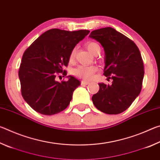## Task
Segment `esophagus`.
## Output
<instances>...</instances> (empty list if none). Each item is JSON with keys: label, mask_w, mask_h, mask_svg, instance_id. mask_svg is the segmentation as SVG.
Here are the masks:
<instances>
[{"label": "esophagus", "mask_w": 160, "mask_h": 160, "mask_svg": "<svg viewBox=\"0 0 160 160\" xmlns=\"http://www.w3.org/2000/svg\"><path fill=\"white\" fill-rule=\"evenodd\" d=\"M81 84H82V85H88V84H90V82H89V81H87V80H82L81 81Z\"/></svg>", "instance_id": "obj_1"}]
</instances>
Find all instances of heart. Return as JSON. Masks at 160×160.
Wrapping results in <instances>:
<instances>
[{"label":"heart","mask_w":160,"mask_h":160,"mask_svg":"<svg viewBox=\"0 0 160 160\" xmlns=\"http://www.w3.org/2000/svg\"><path fill=\"white\" fill-rule=\"evenodd\" d=\"M86 47L91 53L95 54L97 51H100V47L98 44L94 42L86 43ZM75 55V48L71 51L70 54V61L74 60ZM97 71V68L94 66H79L74 70V74L77 77L85 80H90L92 78L94 73Z\"/></svg>","instance_id":"heart-1"}]
</instances>
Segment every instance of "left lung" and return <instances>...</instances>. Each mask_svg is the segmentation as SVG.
<instances>
[{
	"instance_id": "left-lung-1",
	"label": "left lung",
	"mask_w": 160,
	"mask_h": 160,
	"mask_svg": "<svg viewBox=\"0 0 160 160\" xmlns=\"http://www.w3.org/2000/svg\"><path fill=\"white\" fill-rule=\"evenodd\" d=\"M90 37L104 47V75L112 85L99 83V90L92 97L97 109L107 114H118L131 106L141 91L144 65L133 41L112 28L96 29Z\"/></svg>"
}]
</instances>
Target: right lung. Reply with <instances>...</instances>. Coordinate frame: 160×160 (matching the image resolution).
I'll return each mask as SVG.
<instances>
[{"instance_id":"obj_1","label":"right lung","mask_w":160,"mask_h":160,"mask_svg":"<svg viewBox=\"0 0 160 160\" xmlns=\"http://www.w3.org/2000/svg\"><path fill=\"white\" fill-rule=\"evenodd\" d=\"M89 30L66 31L51 29L39 37L23 53L19 69L21 93L25 102L37 112L53 115L66 109L74 90L80 85L76 78L59 82L58 73L65 76L70 54Z\"/></svg>"}]
</instances>
